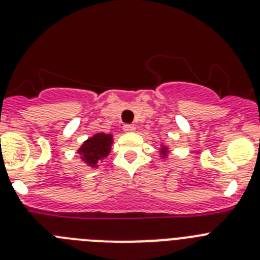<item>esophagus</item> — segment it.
Segmentation results:
<instances>
[{"mask_svg": "<svg viewBox=\"0 0 260 260\" xmlns=\"http://www.w3.org/2000/svg\"><path fill=\"white\" fill-rule=\"evenodd\" d=\"M123 130H125L126 133H132L135 130V126L133 125V123H125V125H123Z\"/></svg>", "mask_w": 260, "mask_h": 260, "instance_id": "1", "label": "esophagus"}]
</instances>
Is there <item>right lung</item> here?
<instances>
[{"label":"right lung","instance_id":"obj_1","mask_svg":"<svg viewBox=\"0 0 260 260\" xmlns=\"http://www.w3.org/2000/svg\"><path fill=\"white\" fill-rule=\"evenodd\" d=\"M110 144H112V137L100 133L84 142L83 146L79 148V153L83 156V160H86L88 164L95 165L98 160L108 156L110 151Z\"/></svg>","mask_w":260,"mask_h":260}]
</instances>
